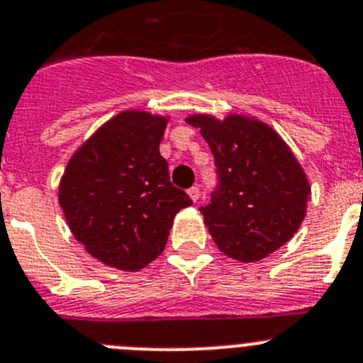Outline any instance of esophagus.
<instances>
[{
    "mask_svg": "<svg viewBox=\"0 0 363 363\" xmlns=\"http://www.w3.org/2000/svg\"><path fill=\"white\" fill-rule=\"evenodd\" d=\"M188 195L193 202H197L199 197H201V188H199V186H191V188L188 189Z\"/></svg>",
    "mask_w": 363,
    "mask_h": 363,
    "instance_id": "obj_1",
    "label": "esophagus"
}]
</instances>
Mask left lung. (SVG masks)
Instances as JSON below:
<instances>
[{"label": "left lung", "mask_w": 363, "mask_h": 363, "mask_svg": "<svg viewBox=\"0 0 363 363\" xmlns=\"http://www.w3.org/2000/svg\"><path fill=\"white\" fill-rule=\"evenodd\" d=\"M186 121L201 128L215 157L218 184L201 208L209 235L229 258H267L306 215L310 184L296 155L276 130L252 118L193 114Z\"/></svg>", "instance_id": "8db88e82"}]
</instances>
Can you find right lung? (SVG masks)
Returning <instances> with one entry per match:
<instances>
[{
    "label": "right lung",
    "mask_w": 363,
    "mask_h": 363,
    "mask_svg": "<svg viewBox=\"0 0 363 363\" xmlns=\"http://www.w3.org/2000/svg\"><path fill=\"white\" fill-rule=\"evenodd\" d=\"M166 118L125 111L74 152L59 188L71 233L93 258L135 272L166 245L174 216L191 206L159 154Z\"/></svg>",
    "instance_id": "1"
}]
</instances>
